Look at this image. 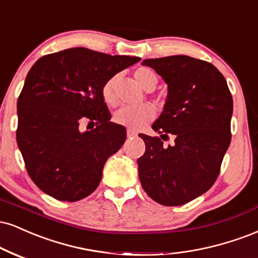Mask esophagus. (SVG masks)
I'll return each instance as SVG.
<instances>
[{"instance_id": "1", "label": "esophagus", "mask_w": 258, "mask_h": 258, "mask_svg": "<svg viewBox=\"0 0 258 258\" xmlns=\"http://www.w3.org/2000/svg\"><path fill=\"white\" fill-rule=\"evenodd\" d=\"M137 136V132L136 131H132V130H127V137L128 138H132V137H136Z\"/></svg>"}]
</instances>
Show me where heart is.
<instances>
[{
  "instance_id": "1",
  "label": "heart",
  "mask_w": 258,
  "mask_h": 258,
  "mask_svg": "<svg viewBox=\"0 0 258 258\" xmlns=\"http://www.w3.org/2000/svg\"><path fill=\"white\" fill-rule=\"evenodd\" d=\"M135 79L139 85L142 86L145 91H153L157 86L159 83V77L154 72L153 70L148 67H139L138 70L135 71ZM119 82V77L113 76L103 84L101 90L102 98L104 103L108 107H116L119 98L116 94V85ZM154 103L156 105L162 104L161 97H155ZM155 117V109L150 104H142L136 108L123 107L115 111L113 116V121L116 125L125 126L132 131H139L142 127H144L149 121H151Z\"/></svg>"
}]
</instances>
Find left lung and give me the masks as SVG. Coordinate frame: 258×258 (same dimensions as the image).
I'll list each match as a JSON object with an SVG mask.
<instances>
[{
	"label": "left lung",
	"mask_w": 258,
	"mask_h": 258,
	"mask_svg": "<svg viewBox=\"0 0 258 258\" xmlns=\"http://www.w3.org/2000/svg\"><path fill=\"white\" fill-rule=\"evenodd\" d=\"M168 84V97L153 128L143 135L145 153L138 159L139 180L151 200L182 206L216 181L231 143L233 99L225 77L210 62L176 55L143 61ZM175 138L172 146L163 140Z\"/></svg>",
	"instance_id": "1"
}]
</instances>
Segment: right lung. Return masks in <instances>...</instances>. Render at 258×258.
<instances>
[{
	"label": "right lung",
	"instance_id": "right-lung-1",
	"mask_svg": "<svg viewBox=\"0 0 258 258\" xmlns=\"http://www.w3.org/2000/svg\"><path fill=\"white\" fill-rule=\"evenodd\" d=\"M138 61L72 48L44 55L27 73L17 143L30 178L46 195L76 202L97 188L105 161L126 141L125 127L110 122L102 86ZM82 122L96 127L82 132Z\"/></svg>",
	"mask_w": 258,
	"mask_h": 258
}]
</instances>
